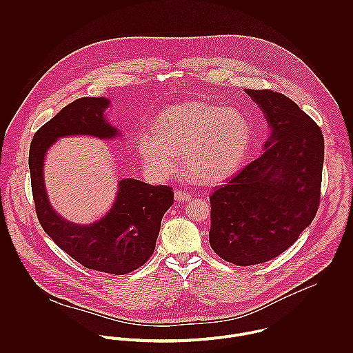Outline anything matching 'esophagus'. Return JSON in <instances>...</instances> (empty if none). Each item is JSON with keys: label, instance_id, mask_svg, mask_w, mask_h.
Segmentation results:
<instances>
[{"label": "esophagus", "instance_id": "esophagus-1", "mask_svg": "<svg viewBox=\"0 0 353 353\" xmlns=\"http://www.w3.org/2000/svg\"><path fill=\"white\" fill-rule=\"evenodd\" d=\"M192 199V194L188 192H182V190H176L175 192V200L176 201H189Z\"/></svg>", "mask_w": 353, "mask_h": 353}]
</instances>
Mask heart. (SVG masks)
<instances>
[{"instance_id": "obj_1", "label": "heart", "mask_w": 353, "mask_h": 353, "mask_svg": "<svg viewBox=\"0 0 353 353\" xmlns=\"http://www.w3.org/2000/svg\"><path fill=\"white\" fill-rule=\"evenodd\" d=\"M250 140V126L242 112L202 101L165 110L156 132L141 130L137 151L145 170L157 179L175 175L185 167L202 185L227 179L239 165Z\"/></svg>"}]
</instances>
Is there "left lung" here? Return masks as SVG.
<instances>
[{
  "label": "left lung",
  "instance_id": "left-lung-1",
  "mask_svg": "<svg viewBox=\"0 0 353 353\" xmlns=\"http://www.w3.org/2000/svg\"><path fill=\"white\" fill-rule=\"evenodd\" d=\"M270 136L263 153L210 196L209 243L224 261L250 266L291 248L314 220L323 136L301 107L270 90H245Z\"/></svg>",
  "mask_w": 353,
  "mask_h": 353
}]
</instances>
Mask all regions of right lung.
Segmentation results:
<instances>
[{
  "instance_id": "add662e5",
  "label": "right lung",
  "mask_w": 353,
  "mask_h": 353,
  "mask_svg": "<svg viewBox=\"0 0 353 353\" xmlns=\"http://www.w3.org/2000/svg\"><path fill=\"white\" fill-rule=\"evenodd\" d=\"M108 107L107 98H81L63 107L35 133L28 164L37 214L55 245L88 269L126 274L143 266L153 254L161 219L174 202L172 189L122 179L110 210L91 224H77L51 206L43 178L46 153L58 139L92 136L114 140L121 136L104 117Z\"/></svg>"
}]
</instances>
